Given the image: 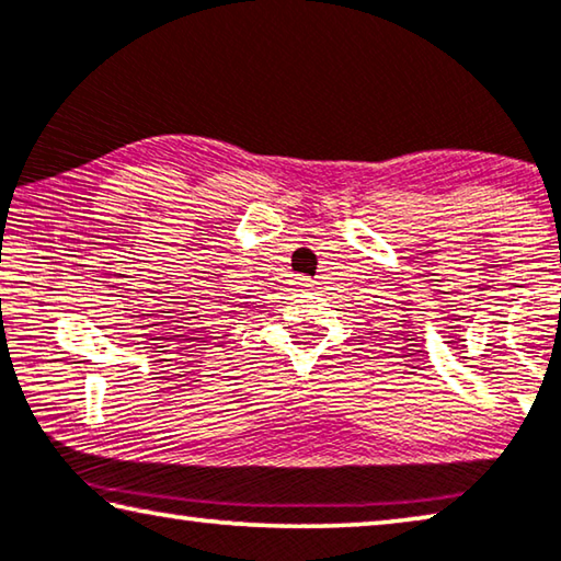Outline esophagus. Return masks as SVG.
<instances>
[{
  "mask_svg": "<svg viewBox=\"0 0 561 561\" xmlns=\"http://www.w3.org/2000/svg\"><path fill=\"white\" fill-rule=\"evenodd\" d=\"M291 287H295V291H299V295H301V291L312 289V282H309L307 277H295V279H291Z\"/></svg>",
  "mask_w": 561,
  "mask_h": 561,
  "instance_id": "34e87169",
  "label": "esophagus"
}]
</instances>
